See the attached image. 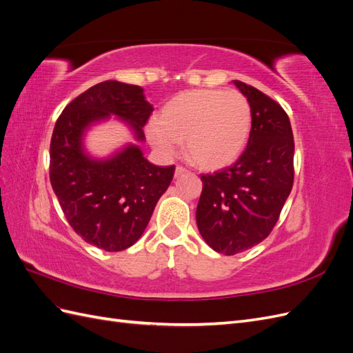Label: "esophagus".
I'll use <instances>...</instances> for the list:
<instances>
[{"label":"esophagus","instance_id":"34e87169","mask_svg":"<svg viewBox=\"0 0 353 353\" xmlns=\"http://www.w3.org/2000/svg\"><path fill=\"white\" fill-rule=\"evenodd\" d=\"M188 170L185 169V168H183V166H176V169H175V176H181V175H184V174H187Z\"/></svg>","mask_w":353,"mask_h":353}]
</instances>
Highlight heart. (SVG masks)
Instances as JSON below:
<instances>
[{
    "mask_svg": "<svg viewBox=\"0 0 353 353\" xmlns=\"http://www.w3.org/2000/svg\"><path fill=\"white\" fill-rule=\"evenodd\" d=\"M252 109L239 91L196 90L178 94L145 125L148 141L162 156H174L181 141L199 168L215 170L231 165L248 144Z\"/></svg>",
    "mask_w": 353,
    "mask_h": 353,
    "instance_id": "b5f03b06",
    "label": "heart"
}]
</instances>
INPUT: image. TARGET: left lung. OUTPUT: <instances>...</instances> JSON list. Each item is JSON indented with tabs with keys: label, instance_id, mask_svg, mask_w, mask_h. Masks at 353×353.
Masks as SVG:
<instances>
[{
	"label": "left lung",
	"instance_id": "8db88e82",
	"mask_svg": "<svg viewBox=\"0 0 353 353\" xmlns=\"http://www.w3.org/2000/svg\"><path fill=\"white\" fill-rule=\"evenodd\" d=\"M252 109L248 147L236 163L201 175L197 228L210 248L227 256L270 236L293 187L294 140L279 103L254 87L232 81Z\"/></svg>",
	"mask_w": 353,
	"mask_h": 353
}]
</instances>
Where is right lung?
Segmentation results:
<instances>
[{
    "instance_id": "add662e5",
    "label": "right lung",
    "mask_w": 353,
    "mask_h": 353,
    "mask_svg": "<svg viewBox=\"0 0 353 353\" xmlns=\"http://www.w3.org/2000/svg\"><path fill=\"white\" fill-rule=\"evenodd\" d=\"M153 112L138 85L104 81L70 101L50 144V181L73 231L105 252L125 250L143 236L175 166L144 157L143 128ZM116 115L134 135L108 158H94L83 140L91 125Z\"/></svg>"
}]
</instances>
